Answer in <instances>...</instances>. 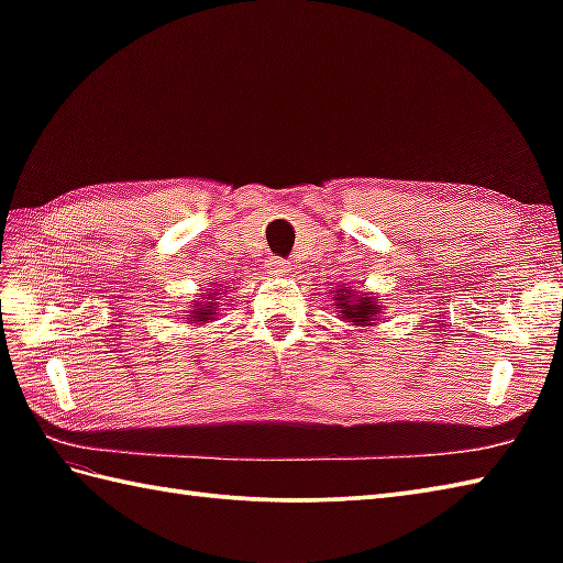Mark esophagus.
Masks as SVG:
<instances>
[{
	"mask_svg": "<svg viewBox=\"0 0 563 563\" xmlns=\"http://www.w3.org/2000/svg\"><path fill=\"white\" fill-rule=\"evenodd\" d=\"M266 268H268V273H273V275H285V273L290 271L288 263H285L283 258H278V256H271L268 263H266Z\"/></svg>",
	"mask_w": 563,
	"mask_h": 563,
	"instance_id": "34e87169",
	"label": "esophagus"
}]
</instances>
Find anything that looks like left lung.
I'll return each mask as SVG.
<instances>
[{"label":"left lung","mask_w":563,"mask_h":563,"mask_svg":"<svg viewBox=\"0 0 563 563\" xmlns=\"http://www.w3.org/2000/svg\"><path fill=\"white\" fill-rule=\"evenodd\" d=\"M333 292V307L343 321H351L353 327H373L377 324V319L382 317V305L377 302V297L369 292H355L351 288H343L339 285V290Z\"/></svg>","instance_id":"1"}]
</instances>
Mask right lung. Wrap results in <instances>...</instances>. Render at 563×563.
Returning <instances> with one entry per match:
<instances>
[{
	"instance_id": "1",
	"label": "right lung",
	"mask_w": 563,
	"mask_h": 563,
	"mask_svg": "<svg viewBox=\"0 0 563 563\" xmlns=\"http://www.w3.org/2000/svg\"><path fill=\"white\" fill-rule=\"evenodd\" d=\"M222 288H208L206 292H198L196 300H190V312H186L184 319H188V324L194 327L210 324L218 317V309L222 307Z\"/></svg>"
}]
</instances>
